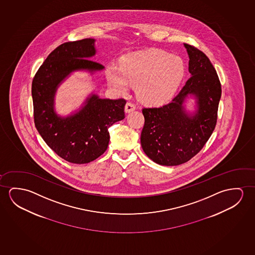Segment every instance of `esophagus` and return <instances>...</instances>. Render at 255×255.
<instances>
[{
    "mask_svg": "<svg viewBox=\"0 0 255 255\" xmlns=\"http://www.w3.org/2000/svg\"><path fill=\"white\" fill-rule=\"evenodd\" d=\"M135 110H136V106L134 105L133 103H131V102H127L126 103V107H125V110H126V113L132 112Z\"/></svg>",
    "mask_w": 255,
    "mask_h": 255,
    "instance_id": "esophagus-1",
    "label": "esophagus"
}]
</instances>
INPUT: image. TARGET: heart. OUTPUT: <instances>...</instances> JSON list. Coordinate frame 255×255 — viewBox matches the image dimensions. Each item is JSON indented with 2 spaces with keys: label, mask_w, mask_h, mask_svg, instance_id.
Here are the masks:
<instances>
[{
  "label": "heart",
  "mask_w": 255,
  "mask_h": 255,
  "mask_svg": "<svg viewBox=\"0 0 255 255\" xmlns=\"http://www.w3.org/2000/svg\"><path fill=\"white\" fill-rule=\"evenodd\" d=\"M185 73L184 61L160 49H148L126 55L121 67H109L107 79L114 89L126 93L129 84L142 102L160 105L172 98Z\"/></svg>",
  "instance_id": "obj_1"
}]
</instances>
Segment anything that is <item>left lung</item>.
Segmentation results:
<instances>
[{"label":"left lung","instance_id":"left-lung-1","mask_svg":"<svg viewBox=\"0 0 255 255\" xmlns=\"http://www.w3.org/2000/svg\"><path fill=\"white\" fill-rule=\"evenodd\" d=\"M191 74L179 94L164 106L145 108L140 142L145 154L157 164L176 166L196 155L213 133L222 88L216 69L196 47L184 44ZM193 98L196 111L186 110Z\"/></svg>","mask_w":255,"mask_h":255}]
</instances>
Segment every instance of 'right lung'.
Returning a JSON list of instances; mask_svg holds the SVG:
<instances>
[{"label": "right lung", "mask_w": 255, "mask_h": 255, "mask_svg": "<svg viewBox=\"0 0 255 255\" xmlns=\"http://www.w3.org/2000/svg\"><path fill=\"white\" fill-rule=\"evenodd\" d=\"M96 55L95 39L60 45L39 67L31 85L34 123L44 141L65 161L84 164L97 159L108 148L109 127L125 118L126 100L100 98L89 94L79 110L62 117L55 108L59 86L75 71L91 75L104 70L90 60Z\"/></svg>", "instance_id": "obj_1"}]
</instances>
